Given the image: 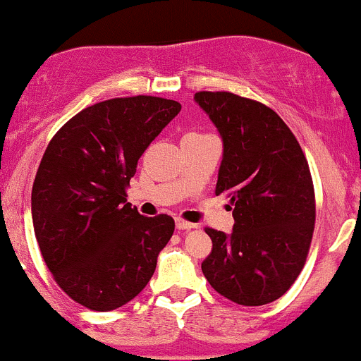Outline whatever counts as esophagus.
Wrapping results in <instances>:
<instances>
[{
	"mask_svg": "<svg viewBox=\"0 0 361 361\" xmlns=\"http://www.w3.org/2000/svg\"><path fill=\"white\" fill-rule=\"evenodd\" d=\"M176 226H177V229H192V228H196V224L184 221V219H180V217L176 219Z\"/></svg>",
	"mask_w": 361,
	"mask_h": 361,
	"instance_id": "obj_1",
	"label": "esophagus"
}]
</instances>
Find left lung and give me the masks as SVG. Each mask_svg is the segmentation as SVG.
Here are the masks:
<instances>
[{
    "label": "left lung",
    "instance_id": "8db88e82",
    "mask_svg": "<svg viewBox=\"0 0 361 361\" xmlns=\"http://www.w3.org/2000/svg\"><path fill=\"white\" fill-rule=\"evenodd\" d=\"M222 135L215 195L231 198V235L205 228L212 252L202 271L240 306L280 299L302 271L317 219L310 165L287 123L266 104L231 92H196Z\"/></svg>",
    "mask_w": 361,
    "mask_h": 361
}]
</instances>
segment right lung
<instances>
[{"instance_id":"add662e5","label":"right lung","mask_w":361,"mask_h":361,"mask_svg":"<svg viewBox=\"0 0 361 361\" xmlns=\"http://www.w3.org/2000/svg\"><path fill=\"white\" fill-rule=\"evenodd\" d=\"M180 111L135 95L85 107L51 137L31 195L35 235L51 276L73 300L113 311L139 295L173 235L170 215L126 203L137 161Z\"/></svg>"}]
</instances>
